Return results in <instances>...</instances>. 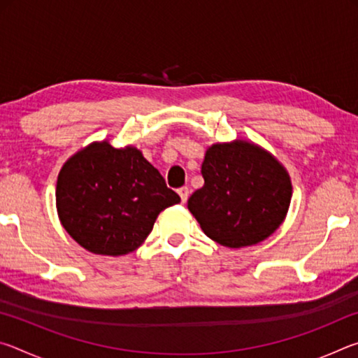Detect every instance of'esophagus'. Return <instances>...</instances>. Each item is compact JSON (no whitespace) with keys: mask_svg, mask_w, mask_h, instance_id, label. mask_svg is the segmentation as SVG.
<instances>
[{"mask_svg":"<svg viewBox=\"0 0 358 358\" xmlns=\"http://www.w3.org/2000/svg\"><path fill=\"white\" fill-rule=\"evenodd\" d=\"M178 194H180V197H181V202H186L187 201V197H189V187L187 186H183V187H180L178 189Z\"/></svg>","mask_w":358,"mask_h":358,"instance_id":"34e87169","label":"esophagus"}]
</instances>
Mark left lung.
<instances>
[{
    "instance_id": "left-lung-1",
    "label": "left lung",
    "mask_w": 358,
    "mask_h": 358,
    "mask_svg": "<svg viewBox=\"0 0 358 358\" xmlns=\"http://www.w3.org/2000/svg\"><path fill=\"white\" fill-rule=\"evenodd\" d=\"M203 186L187 208L203 234L227 248L257 245L281 226L292 183L268 151L248 141L215 143L202 162Z\"/></svg>"
}]
</instances>
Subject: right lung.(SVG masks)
Wrapping results in <instances>:
<instances>
[{
	"label": "right lung",
	"instance_id": "obj_1",
	"mask_svg": "<svg viewBox=\"0 0 358 358\" xmlns=\"http://www.w3.org/2000/svg\"><path fill=\"white\" fill-rule=\"evenodd\" d=\"M59 221L90 252L123 256L153 230L157 215L180 202L136 147L93 142L64 162L57 181Z\"/></svg>",
	"mask_w": 358,
	"mask_h": 358
}]
</instances>
